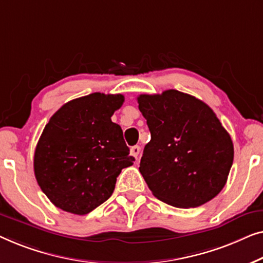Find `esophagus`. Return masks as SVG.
<instances>
[{"label": "esophagus", "instance_id": "34e87169", "mask_svg": "<svg viewBox=\"0 0 263 263\" xmlns=\"http://www.w3.org/2000/svg\"><path fill=\"white\" fill-rule=\"evenodd\" d=\"M139 154H140V146L139 145H135V146L131 147V155L136 158V160H138Z\"/></svg>", "mask_w": 263, "mask_h": 263}]
</instances>
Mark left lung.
<instances>
[{
  "label": "left lung",
  "mask_w": 263,
  "mask_h": 263,
  "mask_svg": "<svg viewBox=\"0 0 263 263\" xmlns=\"http://www.w3.org/2000/svg\"><path fill=\"white\" fill-rule=\"evenodd\" d=\"M137 100L151 133L139 172L155 197L190 209L219 194L234 162V144L216 113L175 89Z\"/></svg>",
  "instance_id": "1"
}]
</instances>
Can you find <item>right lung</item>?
I'll list each match as a JSON object with an SVG mask.
<instances>
[{
    "instance_id": "obj_1",
    "label": "right lung",
    "mask_w": 263,
    "mask_h": 263,
    "mask_svg": "<svg viewBox=\"0 0 263 263\" xmlns=\"http://www.w3.org/2000/svg\"><path fill=\"white\" fill-rule=\"evenodd\" d=\"M121 94L93 93L71 100L51 117L34 153L39 187L58 209L87 214L112 195L121 169L135 157L110 117Z\"/></svg>"
}]
</instances>
